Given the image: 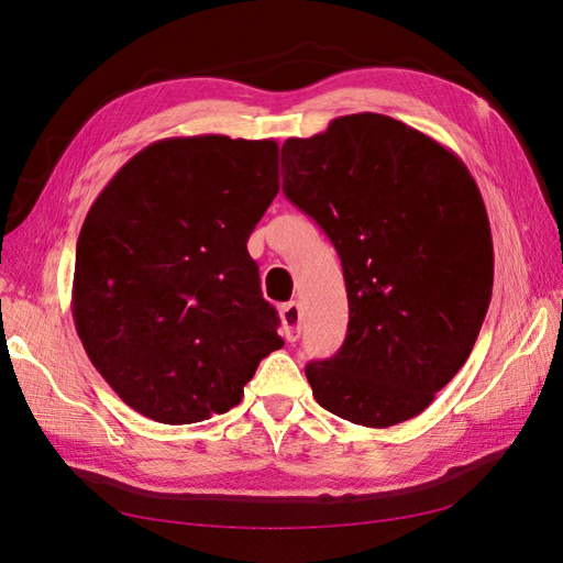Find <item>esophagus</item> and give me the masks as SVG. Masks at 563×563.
<instances>
[{"mask_svg":"<svg viewBox=\"0 0 563 563\" xmlns=\"http://www.w3.org/2000/svg\"><path fill=\"white\" fill-rule=\"evenodd\" d=\"M280 321H283V335L287 342H297L301 333V309L297 301H287L280 307Z\"/></svg>","mask_w":563,"mask_h":563,"instance_id":"34e87169","label":"esophagus"}]
</instances>
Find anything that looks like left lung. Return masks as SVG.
<instances>
[{
	"label": "left lung",
	"instance_id": "1",
	"mask_svg": "<svg viewBox=\"0 0 563 563\" xmlns=\"http://www.w3.org/2000/svg\"><path fill=\"white\" fill-rule=\"evenodd\" d=\"M283 192L342 262L347 338L309 362L316 401L387 428L419 416L478 340L495 256L478 185L440 142L383 113H352L283 144Z\"/></svg>",
	"mask_w": 563,
	"mask_h": 563
}]
</instances>
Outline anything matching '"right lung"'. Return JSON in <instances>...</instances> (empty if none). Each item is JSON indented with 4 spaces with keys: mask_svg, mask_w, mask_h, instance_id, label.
<instances>
[{
    "mask_svg": "<svg viewBox=\"0 0 563 563\" xmlns=\"http://www.w3.org/2000/svg\"><path fill=\"white\" fill-rule=\"evenodd\" d=\"M276 140H158L109 180L80 228L74 321L128 407L183 426L240 405L283 347L247 252L278 195Z\"/></svg>",
    "mask_w": 563,
    "mask_h": 563,
    "instance_id": "right-lung-1",
    "label": "right lung"
}]
</instances>
